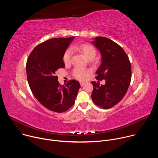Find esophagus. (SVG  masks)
Returning a JSON list of instances; mask_svg holds the SVG:
<instances>
[{
  "label": "esophagus",
  "instance_id": "obj_1",
  "mask_svg": "<svg viewBox=\"0 0 158 158\" xmlns=\"http://www.w3.org/2000/svg\"><path fill=\"white\" fill-rule=\"evenodd\" d=\"M84 84H85L84 82H81V83H80V85H81V87H83V86L84 85Z\"/></svg>",
  "mask_w": 158,
  "mask_h": 158
}]
</instances>
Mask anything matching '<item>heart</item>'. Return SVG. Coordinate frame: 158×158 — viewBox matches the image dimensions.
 <instances>
[{
  "instance_id": "obj_1",
  "label": "heart",
  "mask_w": 158,
  "mask_h": 158,
  "mask_svg": "<svg viewBox=\"0 0 158 158\" xmlns=\"http://www.w3.org/2000/svg\"><path fill=\"white\" fill-rule=\"evenodd\" d=\"M72 49H76L81 52L87 59H92L96 54V50L92 45L89 44H83L72 48ZM72 56V51L70 49H67L63 56V61L65 64H68L71 62ZM91 73V71L87 69L76 67L73 71L74 77L80 81L85 79Z\"/></svg>"
}]
</instances>
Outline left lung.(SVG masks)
Listing matches in <instances>:
<instances>
[{
	"instance_id": "1",
	"label": "left lung",
	"mask_w": 158,
	"mask_h": 158,
	"mask_svg": "<svg viewBox=\"0 0 158 158\" xmlns=\"http://www.w3.org/2000/svg\"><path fill=\"white\" fill-rule=\"evenodd\" d=\"M92 44L102 57L96 79L106 81L104 85L91 82L94 87L92 99L99 107L109 109L119 102L127 91L131 80V63L123 49L112 40L96 37Z\"/></svg>"
}]
</instances>
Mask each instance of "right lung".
Segmentation results:
<instances>
[{"label": "right lung", "mask_w": 158, "mask_h": 158, "mask_svg": "<svg viewBox=\"0 0 158 158\" xmlns=\"http://www.w3.org/2000/svg\"><path fill=\"white\" fill-rule=\"evenodd\" d=\"M74 37L53 38L36 46L27 60L26 73L31 90L45 107L56 112L71 108L75 101L80 84L70 80L60 85L56 72L64 68L63 56Z\"/></svg>", "instance_id": "add662e5"}]
</instances>
